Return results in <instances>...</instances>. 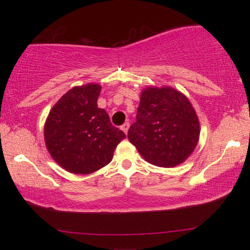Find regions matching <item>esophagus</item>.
<instances>
[{"instance_id": "esophagus-1", "label": "esophagus", "mask_w": 250, "mask_h": 250, "mask_svg": "<svg viewBox=\"0 0 250 250\" xmlns=\"http://www.w3.org/2000/svg\"><path fill=\"white\" fill-rule=\"evenodd\" d=\"M128 127H129V123H128V122H126V123H124V124L122 125V129H123V131H124L125 133H127Z\"/></svg>"}]
</instances>
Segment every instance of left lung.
Instances as JSON below:
<instances>
[{
    "label": "left lung",
    "mask_w": 250,
    "mask_h": 250,
    "mask_svg": "<svg viewBox=\"0 0 250 250\" xmlns=\"http://www.w3.org/2000/svg\"><path fill=\"white\" fill-rule=\"evenodd\" d=\"M199 121L190 101L172 87L142 92L127 138L146 162L159 167L183 163L196 148Z\"/></svg>",
    "instance_id": "1"
}]
</instances>
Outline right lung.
<instances>
[{
  "mask_svg": "<svg viewBox=\"0 0 250 250\" xmlns=\"http://www.w3.org/2000/svg\"><path fill=\"white\" fill-rule=\"evenodd\" d=\"M101 86L73 87L51 109L44 139L52 158L68 172L90 174L111 162L125 133L112 126L104 109L98 108Z\"/></svg>",
  "mask_w": 250,
  "mask_h": 250,
  "instance_id": "1",
  "label": "right lung"
}]
</instances>
